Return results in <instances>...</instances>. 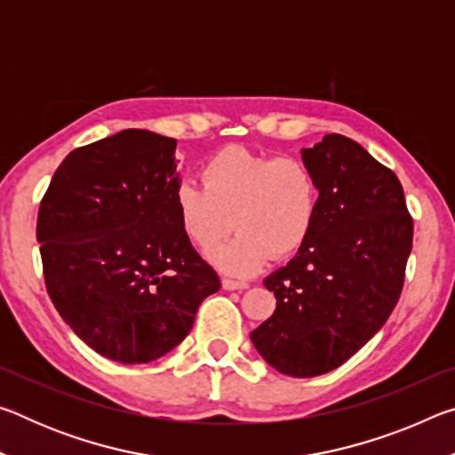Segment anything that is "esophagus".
I'll return each mask as SVG.
<instances>
[{
	"label": "esophagus",
	"instance_id": "1",
	"mask_svg": "<svg viewBox=\"0 0 455 455\" xmlns=\"http://www.w3.org/2000/svg\"><path fill=\"white\" fill-rule=\"evenodd\" d=\"M222 289H227V291L249 289V283H246V281H235V279H222Z\"/></svg>",
	"mask_w": 455,
	"mask_h": 455
}]
</instances>
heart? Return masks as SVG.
<instances>
[{"instance_id":"heart-1","label":"heart","mask_w":455,"mask_h":455,"mask_svg":"<svg viewBox=\"0 0 455 455\" xmlns=\"http://www.w3.org/2000/svg\"><path fill=\"white\" fill-rule=\"evenodd\" d=\"M200 179L203 187L182 180L174 188V211L200 251L217 244L235 225L238 235L209 252L211 263L227 275L249 276L271 255H295L317 225L321 188L299 158L230 146L206 160Z\"/></svg>"}]
</instances>
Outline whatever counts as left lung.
<instances>
[{
	"instance_id": "1",
	"label": "left lung",
	"mask_w": 455,
	"mask_h": 455,
	"mask_svg": "<svg viewBox=\"0 0 455 455\" xmlns=\"http://www.w3.org/2000/svg\"><path fill=\"white\" fill-rule=\"evenodd\" d=\"M301 158L321 188L317 225L263 281L276 307L251 341L279 373L315 377L355 355L394 311L413 220L397 176L351 138L327 134Z\"/></svg>"
}]
</instances>
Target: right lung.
Instances as JSON below:
<instances>
[{
  "label": "right lung",
  "instance_id": "1",
  "mask_svg": "<svg viewBox=\"0 0 455 455\" xmlns=\"http://www.w3.org/2000/svg\"><path fill=\"white\" fill-rule=\"evenodd\" d=\"M174 152V138L136 128L76 148L37 214L53 307L88 347L118 363L172 351L220 289L176 217Z\"/></svg>",
  "mask_w": 455,
  "mask_h": 455
}]
</instances>
